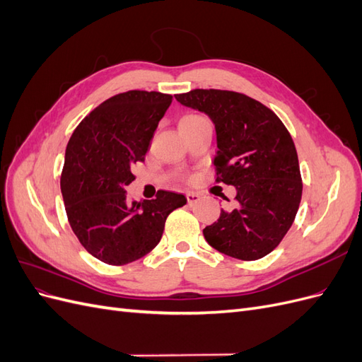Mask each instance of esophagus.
<instances>
[{
	"label": "esophagus",
	"mask_w": 362,
	"mask_h": 362,
	"mask_svg": "<svg viewBox=\"0 0 362 362\" xmlns=\"http://www.w3.org/2000/svg\"><path fill=\"white\" fill-rule=\"evenodd\" d=\"M185 198H187L189 205H194L196 202L201 201V194L199 193H194V192H189L187 194H185Z\"/></svg>",
	"instance_id": "esophagus-1"
}]
</instances>
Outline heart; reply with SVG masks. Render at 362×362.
Instances as JSON below:
<instances>
[{
	"instance_id": "b5f03b06",
	"label": "heart",
	"mask_w": 362,
	"mask_h": 362,
	"mask_svg": "<svg viewBox=\"0 0 362 362\" xmlns=\"http://www.w3.org/2000/svg\"><path fill=\"white\" fill-rule=\"evenodd\" d=\"M201 119H204V117L199 116V115H185V116H182L181 120H180V128L192 125V124H194V122H198V120H201Z\"/></svg>"
}]
</instances>
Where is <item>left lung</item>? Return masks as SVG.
Listing matches in <instances>:
<instances>
[{
  "instance_id": "left-lung-1",
  "label": "left lung",
  "mask_w": 362,
  "mask_h": 362,
  "mask_svg": "<svg viewBox=\"0 0 362 362\" xmlns=\"http://www.w3.org/2000/svg\"><path fill=\"white\" fill-rule=\"evenodd\" d=\"M177 101L210 116L216 127V182L234 185L235 208L204 229L208 245L243 261L266 257L299 210L302 178L288 129L270 108L231 90L194 89Z\"/></svg>"
}]
</instances>
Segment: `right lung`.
<instances>
[{
	"instance_id": "1",
	"label": "right lung",
	"mask_w": 362,
	"mask_h": 362,
	"mask_svg": "<svg viewBox=\"0 0 362 362\" xmlns=\"http://www.w3.org/2000/svg\"><path fill=\"white\" fill-rule=\"evenodd\" d=\"M172 95L119 93L98 105L72 133L60 187L74 234L90 255L110 266L133 262L161 240L168 216L187 204L184 194L158 190L151 201L129 202L131 164L145 161Z\"/></svg>"
}]
</instances>
